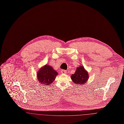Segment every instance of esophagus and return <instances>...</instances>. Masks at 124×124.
Masks as SVG:
<instances>
[{
	"label": "esophagus",
	"mask_w": 124,
	"mask_h": 124,
	"mask_svg": "<svg viewBox=\"0 0 124 124\" xmlns=\"http://www.w3.org/2000/svg\"><path fill=\"white\" fill-rule=\"evenodd\" d=\"M61 73L62 74H66V71L65 70H62L61 71Z\"/></svg>",
	"instance_id": "esophagus-1"
}]
</instances>
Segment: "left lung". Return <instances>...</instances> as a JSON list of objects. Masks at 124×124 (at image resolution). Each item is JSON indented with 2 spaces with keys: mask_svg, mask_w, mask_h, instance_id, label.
<instances>
[{
  "mask_svg": "<svg viewBox=\"0 0 124 124\" xmlns=\"http://www.w3.org/2000/svg\"><path fill=\"white\" fill-rule=\"evenodd\" d=\"M71 78L72 81L75 84H84L87 82L88 73L83 66H80L77 67L75 72L71 75Z\"/></svg>",
  "mask_w": 124,
  "mask_h": 124,
  "instance_id": "obj_1",
  "label": "left lung"
}]
</instances>
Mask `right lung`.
I'll return each instance as SVG.
<instances>
[{
    "label": "right lung",
    "instance_id": "add662e5",
    "mask_svg": "<svg viewBox=\"0 0 124 124\" xmlns=\"http://www.w3.org/2000/svg\"><path fill=\"white\" fill-rule=\"evenodd\" d=\"M58 74V72L52 66L46 65L38 71L37 78L39 83L43 85H49L53 82Z\"/></svg>",
    "mask_w": 124,
    "mask_h": 124
}]
</instances>
